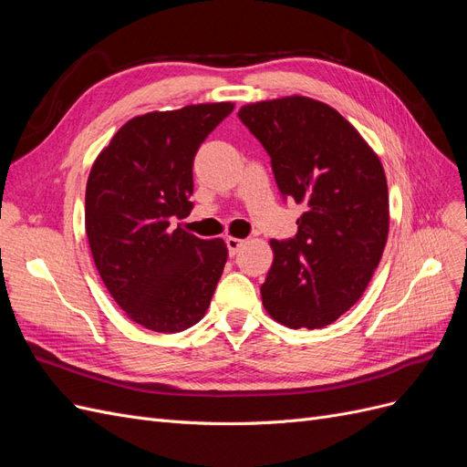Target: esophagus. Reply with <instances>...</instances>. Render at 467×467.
Segmentation results:
<instances>
[{"instance_id":"1","label":"esophagus","mask_w":467,"mask_h":467,"mask_svg":"<svg viewBox=\"0 0 467 467\" xmlns=\"http://www.w3.org/2000/svg\"><path fill=\"white\" fill-rule=\"evenodd\" d=\"M244 239H239V237H225V245H228V253L230 255H235V253L244 247Z\"/></svg>"}]
</instances>
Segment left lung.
Masks as SVG:
<instances>
[{"mask_svg": "<svg viewBox=\"0 0 467 467\" xmlns=\"http://www.w3.org/2000/svg\"><path fill=\"white\" fill-rule=\"evenodd\" d=\"M237 117L271 155L280 194L306 206L298 234L271 239L263 306L290 329H321L360 300L384 253V167L355 126L316 99L251 103Z\"/></svg>", "mask_w": 467, "mask_h": 467, "instance_id": "1", "label": "left lung"}]
</instances>
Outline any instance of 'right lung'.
<instances>
[{
    "label": "right lung",
    "instance_id": "right-lung-1",
    "mask_svg": "<svg viewBox=\"0 0 467 467\" xmlns=\"http://www.w3.org/2000/svg\"><path fill=\"white\" fill-rule=\"evenodd\" d=\"M234 103L134 117L97 155L86 189V232L99 275L138 325L179 333L199 323L223 273V239L171 222L191 214L192 161Z\"/></svg>",
    "mask_w": 467,
    "mask_h": 467
}]
</instances>
